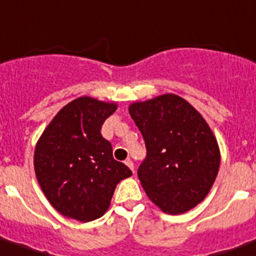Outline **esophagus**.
<instances>
[{
  "label": "esophagus",
  "mask_w": 256,
  "mask_h": 256,
  "mask_svg": "<svg viewBox=\"0 0 256 256\" xmlns=\"http://www.w3.org/2000/svg\"><path fill=\"white\" fill-rule=\"evenodd\" d=\"M124 164H126V165H128V168H130V169H132V172H134V164H132V161L130 158L128 160H126V161H124Z\"/></svg>",
  "instance_id": "obj_1"
}]
</instances>
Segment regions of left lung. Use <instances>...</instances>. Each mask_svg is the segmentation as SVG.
<instances>
[{"instance_id":"obj_1","label":"left lung","mask_w":256,"mask_h":256,"mask_svg":"<svg viewBox=\"0 0 256 256\" xmlns=\"http://www.w3.org/2000/svg\"><path fill=\"white\" fill-rule=\"evenodd\" d=\"M128 112L145 140L138 177L148 198L169 214L194 208L220 166L219 145L206 120L174 94L132 103Z\"/></svg>"}]
</instances>
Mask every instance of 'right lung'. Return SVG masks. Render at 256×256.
<instances>
[{
	"mask_svg": "<svg viewBox=\"0 0 256 256\" xmlns=\"http://www.w3.org/2000/svg\"><path fill=\"white\" fill-rule=\"evenodd\" d=\"M115 103L90 96L72 100L54 115L34 149V172L50 206L83 223L104 214L116 184L132 174L115 161L100 134Z\"/></svg>",
	"mask_w": 256,
	"mask_h": 256,
	"instance_id": "1",
	"label": "right lung"
}]
</instances>
